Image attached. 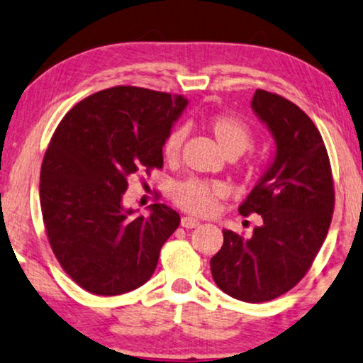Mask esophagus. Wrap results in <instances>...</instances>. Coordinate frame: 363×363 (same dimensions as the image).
<instances>
[{"mask_svg":"<svg viewBox=\"0 0 363 363\" xmlns=\"http://www.w3.org/2000/svg\"><path fill=\"white\" fill-rule=\"evenodd\" d=\"M181 226L186 228V229H192V228L199 226V219L191 218V216H184V218L181 219Z\"/></svg>","mask_w":363,"mask_h":363,"instance_id":"1","label":"esophagus"}]
</instances>
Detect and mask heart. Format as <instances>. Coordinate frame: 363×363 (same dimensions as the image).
<instances>
[{
	"label": "heart",
	"mask_w": 363,
	"mask_h": 363,
	"mask_svg": "<svg viewBox=\"0 0 363 363\" xmlns=\"http://www.w3.org/2000/svg\"><path fill=\"white\" fill-rule=\"evenodd\" d=\"M206 127L213 134L216 142L224 152L231 157L246 152L253 144V130L242 118L231 113H214L208 117ZM186 134L184 128L176 127L169 132L162 144V155L169 162H174L179 157ZM226 186L219 181H206V179L189 177L176 182L172 186L171 197L179 208L189 211L192 214L213 213L219 199L226 196Z\"/></svg>",
	"instance_id": "heart-1"
}]
</instances>
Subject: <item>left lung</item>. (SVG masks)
<instances>
[{
  "label": "left lung",
  "instance_id": "8db88e82",
  "mask_svg": "<svg viewBox=\"0 0 363 363\" xmlns=\"http://www.w3.org/2000/svg\"><path fill=\"white\" fill-rule=\"evenodd\" d=\"M251 107L272 130L277 157L238 211L263 223L246 238L223 229L211 273L229 296L261 303L308 273L332 223L335 189L325 142L303 110L266 90H256Z\"/></svg>",
  "mask_w": 363,
  "mask_h": 363
}]
</instances>
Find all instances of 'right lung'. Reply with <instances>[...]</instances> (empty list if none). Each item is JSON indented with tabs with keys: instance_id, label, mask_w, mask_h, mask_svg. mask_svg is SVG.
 <instances>
[{
	"instance_id": "obj_1",
	"label": "right lung",
	"mask_w": 363,
	"mask_h": 363,
	"mask_svg": "<svg viewBox=\"0 0 363 363\" xmlns=\"http://www.w3.org/2000/svg\"><path fill=\"white\" fill-rule=\"evenodd\" d=\"M187 100L118 85L73 107L50 140L40 204L55 258L85 291L116 296L152 277L181 218L166 204L149 218L123 209L127 179L162 169V144Z\"/></svg>"
}]
</instances>
